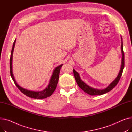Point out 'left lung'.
Here are the masks:
<instances>
[{
    "label": "left lung",
    "instance_id": "1",
    "mask_svg": "<svg viewBox=\"0 0 132 132\" xmlns=\"http://www.w3.org/2000/svg\"><path fill=\"white\" fill-rule=\"evenodd\" d=\"M121 52L122 53V61H121V66L120 68V71L119 72V73L118 75V77L117 78L114 80L113 82H112L111 84L106 88L105 89H102V90H100L97 89H94L93 88L90 87H89L88 86L87 84H86L84 82H83L80 78L79 74L78 72H76L74 69H73V73H74V78L76 80V82L78 84L79 87L84 90L85 93L90 95L92 96L94 95H101L103 94H104L110 91L112 89H113L117 85L119 81L120 78L122 75V72L124 68V65H125V61H124V52L123 50V43H122V39L121 38Z\"/></svg>",
    "mask_w": 132,
    "mask_h": 132
}]
</instances>
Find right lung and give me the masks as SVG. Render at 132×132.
<instances>
[{
    "mask_svg": "<svg viewBox=\"0 0 132 132\" xmlns=\"http://www.w3.org/2000/svg\"><path fill=\"white\" fill-rule=\"evenodd\" d=\"M15 40L14 42L12 49L11 51V57H10V74L11 77L14 82L15 85L18 87V88L20 90L21 92L23 94H24L25 95H26L28 97H29L34 98V99H43L47 98V97L50 96L54 91L55 90V88H56L57 86V84L59 80V76L60 73V70L61 66L63 65L62 64L57 67L55 68V70L53 71V73L52 75L50 84L47 86V87L43 91H40V92H34V91H30L28 90H27L26 89H24L22 87H21L20 86L18 85L16 82L15 81L14 78V75L13 74L12 72V57H13V52L14 50V47L15 44Z\"/></svg>",
    "mask_w": 132,
    "mask_h": 132,
    "instance_id": "1",
    "label": "right lung"
}]
</instances>
